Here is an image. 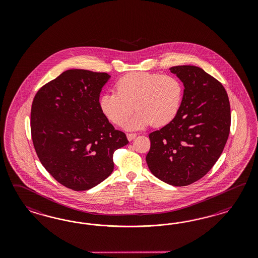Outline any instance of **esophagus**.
<instances>
[{
  "mask_svg": "<svg viewBox=\"0 0 258 258\" xmlns=\"http://www.w3.org/2000/svg\"><path fill=\"white\" fill-rule=\"evenodd\" d=\"M136 136H137L136 133H127L126 134V137H127V140L128 141H133Z\"/></svg>",
  "mask_w": 258,
  "mask_h": 258,
  "instance_id": "obj_1",
  "label": "esophagus"
}]
</instances>
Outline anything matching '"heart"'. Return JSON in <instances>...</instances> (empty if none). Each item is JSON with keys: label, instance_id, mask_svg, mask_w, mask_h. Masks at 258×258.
I'll return each instance as SVG.
<instances>
[{"label": "heart", "instance_id": "1", "mask_svg": "<svg viewBox=\"0 0 258 258\" xmlns=\"http://www.w3.org/2000/svg\"><path fill=\"white\" fill-rule=\"evenodd\" d=\"M183 85L171 75L131 73L115 83V93L102 94L99 107L104 116L116 125L126 124L128 130H138L153 124L163 126L171 123L180 111ZM136 107H134V105Z\"/></svg>", "mask_w": 258, "mask_h": 258}]
</instances>
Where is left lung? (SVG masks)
Segmentation results:
<instances>
[{
	"label": "left lung",
	"instance_id": "left-lung-1",
	"mask_svg": "<svg viewBox=\"0 0 258 258\" xmlns=\"http://www.w3.org/2000/svg\"><path fill=\"white\" fill-rule=\"evenodd\" d=\"M170 71L184 86L180 111L171 123L149 134L146 160L158 179L185 186L219 160L230 133L231 109L224 87L202 68L182 65Z\"/></svg>",
	"mask_w": 258,
	"mask_h": 258
}]
</instances>
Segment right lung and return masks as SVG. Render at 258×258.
<instances>
[{
	"instance_id": "add662e5",
	"label": "right lung",
	"mask_w": 258,
	"mask_h": 258,
	"mask_svg": "<svg viewBox=\"0 0 258 258\" xmlns=\"http://www.w3.org/2000/svg\"><path fill=\"white\" fill-rule=\"evenodd\" d=\"M107 73L73 69L41 87L31 108L36 153L50 175L65 187L84 191L113 171V153L128 144L99 107Z\"/></svg>"
}]
</instances>
